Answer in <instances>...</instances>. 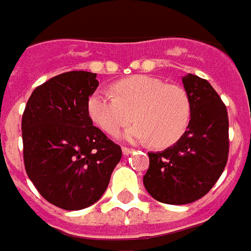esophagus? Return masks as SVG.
Listing matches in <instances>:
<instances>
[{"instance_id": "34e87169", "label": "esophagus", "mask_w": 251, "mask_h": 251, "mask_svg": "<svg viewBox=\"0 0 251 251\" xmlns=\"http://www.w3.org/2000/svg\"><path fill=\"white\" fill-rule=\"evenodd\" d=\"M122 150L124 155H131L134 152V149H129V147H123Z\"/></svg>"}]
</instances>
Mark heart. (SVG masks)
<instances>
[{
    "label": "heart",
    "mask_w": 251,
    "mask_h": 251,
    "mask_svg": "<svg viewBox=\"0 0 251 251\" xmlns=\"http://www.w3.org/2000/svg\"><path fill=\"white\" fill-rule=\"evenodd\" d=\"M112 91L99 89L88 100L90 119L111 136H116L135 119L136 123L126 132L127 139L150 140L155 147H168L178 142L189 127L192 101L179 85L132 75L113 83Z\"/></svg>",
    "instance_id": "heart-1"
}]
</instances>
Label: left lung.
Here are the masks:
<instances>
[{
	"label": "left lung",
	"instance_id": "left-lung-1",
	"mask_svg": "<svg viewBox=\"0 0 251 251\" xmlns=\"http://www.w3.org/2000/svg\"><path fill=\"white\" fill-rule=\"evenodd\" d=\"M184 88L192 101V119L182 138L166 150L149 152L143 177L147 192L165 204H189L205 196L228 159V115L207 79L188 74Z\"/></svg>",
	"mask_w": 251,
	"mask_h": 251
}]
</instances>
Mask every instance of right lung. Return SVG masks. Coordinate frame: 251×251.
I'll list each match as a JSON object with an SVG mask.
<instances>
[{
	"instance_id": "1",
	"label": "right lung",
	"mask_w": 251,
	"mask_h": 251,
	"mask_svg": "<svg viewBox=\"0 0 251 251\" xmlns=\"http://www.w3.org/2000/svg\"><path fill=\"white\" fill-rule=\"evenodd\" d=\"M96 77L67 72L51 78L32 92L21 120L28 177L47 201L67 211L97 201L122 159L120 146L88 113Z\"/></svg>"
}]
</instances>
